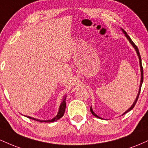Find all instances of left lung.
I'll list each match as a JSON object with an SVG mask.
<instances>
[{
	"label": "left lung",
	"mask_w": 148,
	"mask_h": 148,
	"mask_svg": "<svg viewBox=\"0 0 148 148\" xmlns=\"http://www.w3.org/2000/svg\"><path fill=\"white\" fill-rule=\"evenodd\" d=\"M121 30H122V31H123V33L125 34V36H126V37L127 38V40H129V41H130V42L131 43V45H132V46H133V47L134 48V49H135L136 50V53H137V55H138V59H139V63H140V76H141V77H140V87H139V90H138V95H137V97H136V99H135V101H134V103H133V104L132 105V106L130 107V108H129L128 110H127V111H126L125 112V113H123V115H123L124 114H125V113H128L129 111H130L132 109H133V108L134 107V106H135L136 105V101H137V100H138V96H139V94H140V88H141V86H142V84H143V67H142V63H141V58H140V53H139V51H138V47H136V45L133 42V41H132V39L130 38V36H129L128 35H127V33H126V32L125 31V30H124L123 28H121ZM90 112H91V113L93 115H94V116H95L96 118H99V119H101V118H100V117H99L97 115H96L95 113H94V111H93V110H92V106L90 107Z\"/></svg>",
	"instance_id": "obj_1"
}]
</instances>
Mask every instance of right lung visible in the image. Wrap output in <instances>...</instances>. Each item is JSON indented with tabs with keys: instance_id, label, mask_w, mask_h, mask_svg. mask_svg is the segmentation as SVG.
I'll return each mask as SVG.
<instances>
[{
	"instance_id": "add662e5",
	"label": "right lung",
	"mask_w": 148,
	"mask_h": 148,
	"mask_svg": "<svg viewBox=\"0 0 148 148\" xmlns=\"http://www.w3.org/2000/svg\"><path fill=\"white\" fill-rule=\"evenodd\" d=\"M66 97H67L66 95L64 96L63 99H62V101L60 103V107H59V110H58V112L56 116H55L53 118L51 119V120H40V119H36V118H32V117L27 116V115H24V116H25L26 118H28L32 119V120H36V121L40 122V123H53V122H55V121H56V120H59V119L61 118L62 116H63V115L64 113V111H65V107H66V102H65Z\"/></svg>"
}]
</instances>
